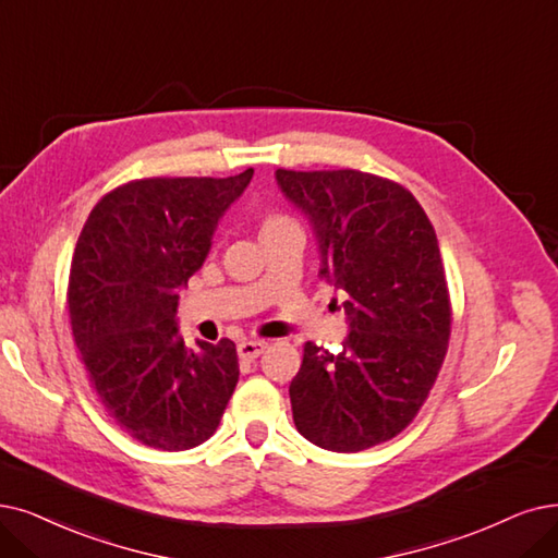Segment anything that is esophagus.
I'll use <instances>...</instances> for the list:
<instances>
[{"label":"esophagus","instance_id":"esophagus-1","mask_svg":"<svg viewBox=\"0 0 558 558\" xmlns=\"http://www.w3.org/2000/svg\"><path fill=\"white\" fill-rule=\"evenodd\" d=\"M265 348H267L265 341H242V343L238 345V354H240V360L252 362V360H256V356L263 354Z\"/></svg>","mask_w":558,"mask_h":558}]
</instances>
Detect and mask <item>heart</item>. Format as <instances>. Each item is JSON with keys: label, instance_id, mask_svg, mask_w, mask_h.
<instances>
[{"label": "heart", "instance_id": "b5f03b06", "mask_svg": "<svg viewBox=\"0 0 558 558\" xmlns=\"http://www.w3.org/2000/svg\"><path fill=\"white\" fill-rule=\"evenodd\" d=\"M277 221H286V217H281V215H267V217H265V221H263V227L277 225Z\"/></svg>", "mask_w": 558, "mask_h": 558}]
</instances>
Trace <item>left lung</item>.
Instances as JSON below:
<instances>
[{
    "label": "left lung",
    "instance_id": "left-lung-1",
    "mask_svg": "<svg viewBox=\"0 0 558 558\" xmlns=\"http://www.w3.org/2000/svg\"><path fill=\"white\" fill-rule=\"evenodd\" d=\"M316 231L325 281L343 293L339 354L311 341L293 377V421L311 444L356 453L403 433L437 380L451 339V295L426 210L389 178L277 169Z\"/></svg>",
    "mask_w": 558,
    "mask_h": 558
}]
</instances>
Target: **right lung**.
Instances as JSON below:
<instances>
[{
    "label": "right lung",
    "instance_id": "add662e5",
    "mask_svg": "<svg viewBox=\"0 0 558 558\" xmlns=\"http://www.w3.org/2000/svg\"><path fill=\"white\" fill-rule=\"evenodd\" d=\"M252 175L123 183L77 238L65 293L73 339L105 412L146 447L204 444L235 391V343L185 348L175 308L178 288L204 265L219 217Z\"/></svg>",
    "mask_w": 558,
    "mask_h": 558
}]
</instances>
